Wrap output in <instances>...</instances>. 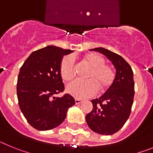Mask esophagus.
Wrapping results in <instances>:
<instances>
[{"label":"esophagus","mask_w":153,"mask_h":153,"mask_svg":"<svg viewBox=\"0 0 153 153\" xmlns=\"http://www.w3.org/2000/svg\"><path fill=\"white\" fill-rule=\"evenodd\" d=\"M75 104L78 105L80 104V103H82V100H81V99H75Z\"/></svg>","instance_id":"obj_1"}]
</instances>
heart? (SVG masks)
Here are the masks:
<instances>
[{
    "mask_svg": "<svg viewBox=\"0 0 153 153\" xmlns=\"http://www.w3.org/2000/svg\"><path fill=\"white\" fill-rule=\"evenodd\" d=\"M83 61L91 68L88 74L87 81L74 80L66 85V91L76 99H85L95 95L98 87L105 91L113 83L115 72L111 66L105 65V58L95 52L88 53L83 57ZM59 71L62 79L68 81L75 75V58L72 55H66L60 62Z\"/></svg>",
    "mask_w": 153,
    "mask_h": 153,
    "instance_id": "heart-1",
    "label": "heart"
}]
</instances>
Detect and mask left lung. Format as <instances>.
Masks as SVG:
<instances>
[{
	"label": "left lung",
	"instance_id": "left-lung-1",
	"mask_svg": "<svg viewBox=\"0 0 153 153\" xmlns=\"http://www.w3.org/2000/svg\"><path fill=\"white\" fill-rule=\"evenodd\" d=\"M91 50L105 55L115 67L116 74L111 87L99 99L91 100L93 109L86 115V123L93 132L112 135L121 129L131 113L135 94L133 71L119 54L104 48Z\"/></svg>",
	"mask_w": 153,
	"mask_h": 153
}]
</instances>
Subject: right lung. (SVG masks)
<instances>
[{
	"mask_svg": "<svg viewBox=\"0 0 153 153\" xmlns=\"http://www.w3.org/2000/svg\"><path fill=\"white\" fill-rule=\"evenodd\" d=\"M71 52L49 45L31 53L21 66L17 84L18 104L33 128L40 131L56 128L75 104L69 94L53 97L65 89L59 67L64 55Z\"/></svg>",
	"mask_w": 153,
	"mask_h": 153,
	"instance_id": "obj_1",
	"label": "right lung"
}]
</instances>
